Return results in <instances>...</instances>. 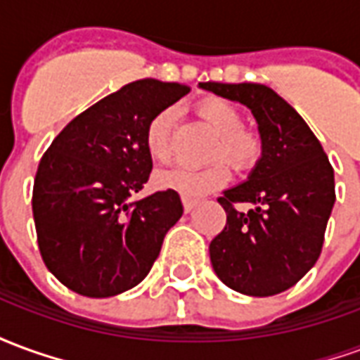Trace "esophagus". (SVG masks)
<instances>
[{
	"mask_svg": "<svg viewBox=\"0 0 360 360\" xmlns=\"http://www.w3.org/2000/svg\"><path fill=\"white\" fill-rule=\"evenodd\" d=\"M196 204H198V200H196V198H187V196H183V208H185V212L195 210Z\"/></svg>",
	"mask_w": 360,
	"mask_h": 360,
	"instance_id": "1",
	"label": "esophagus"
}]
</instances>
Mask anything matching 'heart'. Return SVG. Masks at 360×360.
I'll use <instances>...</instances> for the list:
<instances>
[{
	"label": "heart",
	"instance_id": "1",
	"mask_svg": "<svg viewBox=\"0 0 360 360\" xmlns=\"http://www.w3.org/2000/svg\"><path fill=\"white\" fill-rule=\"evenodd\" d=\"M202 117L219 134V142L212 152L214 160L226 158L235 169H250L257 164L262 152V144L257 134L245 129V119L239 110L224 100H208L200 105ZM177 119V110L169 105L152 115L144 129V146L152 160L167 162L173 154V127ZM231 179V169L226 162L196 169L188 165H177L156 173L154 183L164 191H175L187 198L206 195L210 191L224 187Z\"/></svg>",
	"mask_w": 360,
	"mask_h": 360
}]
</instances>
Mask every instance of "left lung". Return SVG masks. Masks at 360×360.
Wrapping results in <instances>:
<instances>
[{"label": "left lung", "instance_id": "8db88e82", "mask_svg": "<svg viewBox=\"0 0 360 360\" xmlns=\"http://www.w3.org/2000/svg\"><path fill=\"white\" fill-rule=\"evenodd\" d=\"M200 89L247 105L262 139V158L249 179L218 198L227 221L210 243L214 271L243 295H278L322 252L335 202L333 167L304 119L264 84L200 82ZM239 202L255 208L239 212Z\"/></svg>", "mask_w": 360, "mask_h": 360}]
</instances>
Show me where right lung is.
Instances as JSON below:
<instances>
[{"mask_svg": "<svg viewBox=\"0 0 360 360\" xmlns=\"http://www.w3.org/2000/svg\"><path fill=\"white\" fill-rule=\"evenodd\" d=\"M188 90L156 79L125 84L77 115L40 160L32 191L38 247L75 293L102 299L139 285L183 216L175 191L131 198L152 172L144 129Z\"/></svg>", "mask_w": 360, "mask_h": 360, "instance_id": "right-lung-1", "label": "right lung"}]
</instances>
